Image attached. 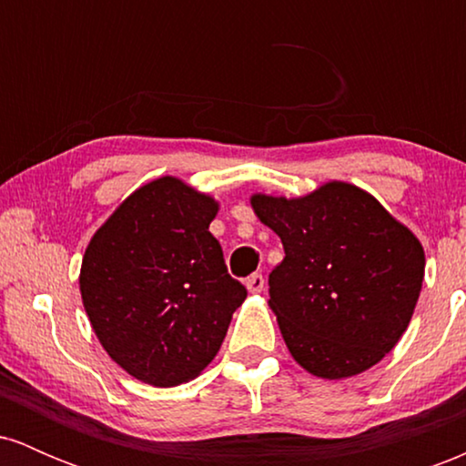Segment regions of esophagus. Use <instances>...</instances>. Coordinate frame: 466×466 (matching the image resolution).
Segmentation results:
<instances>
[{"mask_svg":"<svg viewBox=\"0 0 466 466\" xmlns=\"http://www.w3.org/2000/svg\"><path fill=\"white\" fill-rule=\"evenodd\" d=\"M245 287H248L249 293H260L265 289V278L263 274H251L245 278Z\"/></svg>","mask_w":466,"mask_h":466,"instance_id":"34e87169","label":"esophagus"}]
</instances>
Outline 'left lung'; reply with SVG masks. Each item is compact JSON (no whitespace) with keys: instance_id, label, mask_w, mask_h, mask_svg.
I'll use <instances>...</instances> for the list:
<instances>
[{"instance_id":"obj_1","label":"left lung","mask_w":466,"mask_h":466,"mask_svg":"<svg viewBox=\"0 0 466 466\" xmlns=\"http://www.w3.org/2000/svg\"><path fill=\"white\" fill-rule=\"evenodd\" d=\"M280 237L269 307L289 352L307 372L344 379L379 363L408 329L425 251L372 195L329 181L298 199L251 197Z\"/></svg>"}]
</instances>
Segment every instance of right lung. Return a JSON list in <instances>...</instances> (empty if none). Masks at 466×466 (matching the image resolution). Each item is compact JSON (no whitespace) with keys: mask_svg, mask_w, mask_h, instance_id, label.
<instances>
[{"mask_svg":"<svg viewBox=\"0 0 466 466\" xmlns=\"http://www.w3.org/2000/svg\"><path fill=\"white\" fill-rule=\"evenodd\" d=\"M217 210L212 197L159 177L127 197L85 249L78 282L94 333L144 383L195 379L248 298L210 234Z\"/></svg>","mask_w":466,"mask_h":466,"instance_id":"1","label":"right lung"}]
</instances>
